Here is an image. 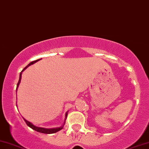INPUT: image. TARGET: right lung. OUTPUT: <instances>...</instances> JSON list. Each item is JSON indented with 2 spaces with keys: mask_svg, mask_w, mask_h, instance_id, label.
Wrapping results in <instances>:
<instances>
[{
  "mask_svg": "<svg viewBox=\"0 0 149 149\" xmlns=\"http://www.w3.org/2000/svg\"><path fill=\"white\" fill-rule=\"evenodd\" d=\"M40 59H38V60H35V61H33V62H30V63L28 64V65L26 66V67H25L24 68H23V70L21 71V72L20 73V75H19V81H18V83H17V89H16V92H17V88H18V87H19V83H20V82H21V74H22V72L24 70H25L26 69V68L28 67V66H30V65H31V64H34V63H36V62H38V61H39V60H40ZM66 117H67V113H66ZM66 119H65V120H66ZM24 120H25V123H26L27 124V125L29 127H30V128H32L33 129V130H36V131H37V132H41V133H44V134H54V133H56V132H58L59 130H62V128H63V126H64V125L62 126H61V127H59V128H50V129H48V128H40V127H37V126H34V125H33L31 124V122H28L27 120H25L24 119ZM66 122V121H65Z\"/></svg>",
  "mask_w": 149,
  "mask_h": 149,
  "instance_id": "obj_1",
  "label": "right lung"
}]
</instances>
